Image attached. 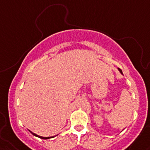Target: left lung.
<instances>
[{
    "instance_id": "8db88e82",
    "label": "left lung",
    "mask_w": 150,
    "mask_h": 150,
    "mask_svg": "<svg viewBox=\"0 0 150 150\" xmlns=\"http://www.w3.org/2000/svg\"><path fill=\"white\" fill-rule=\"evenodd\" d=\"M118 71H120V73L122 74V75H123V73H122V70L120 69H119V68H118Z\"/></svg>"
}]
</instances>
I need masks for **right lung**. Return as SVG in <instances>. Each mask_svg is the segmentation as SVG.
Returning a JSON list of instances; mask_svg holds the SVG:
<instances>
[{
	"label": "right lung",
	"mask_w": 150,
	"mask_h": 150,
	"mask_svg": "<svg viewBox=\"0 0 150 150\" xmlns=\"http://www.w3.org/2000/svg\"><path fill=\"white\" fill-rule=\"evenodd\" d=\"M29 131L31 133H32V134L34 135V136L38 137L41 138V139H44V140H47V139H50V138H53V137H55V136H53V137H41V136H39V135H37V134H35V133L32 132V131Z\"/></svg>",
	"instance_id": "right-lung-1"
}]
</instances>
